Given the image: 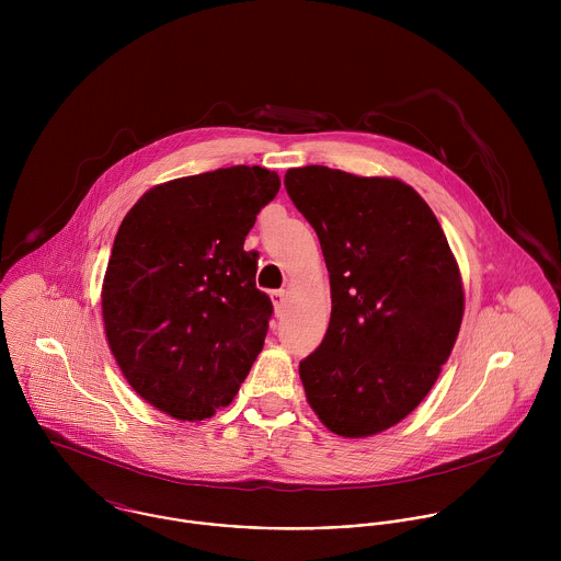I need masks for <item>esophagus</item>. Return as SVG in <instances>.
Here are the masks:
<instances>
[{"instance_id":"obj_1","label":"esophagus","mask_w":561,"mask_h":561,"mask_svg":"<svg viewBox=\"0 0 561 561\" xmlns=\"http://www.w3.org/2000/svg\"><path fill=\"white\" fill-rule=\"evenodd\" d=\"M272 298V305H274V311L280 316L283 313V307H285V300H287V291L285 289H276L270 294Z\"/></svg>"}]
</instances>
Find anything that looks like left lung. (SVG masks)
Returning <instances> with one entry per match:
<instances>
[{
    "instance_id": "8db88e82",
    "label": "left lung",
    "mask_w": 561,
    "mask_h": 561,
    "mask_svg": "<svg viewBox=\"0 0 561 561\" xmlns=\"http://www.w3.org/2000/svg\"><path fill=\"white\" fill-rule=\"evenodd\" d=\"M285 187L320 238L332 311L300 363L307 400L345 438L385 432L434 387L465 316L456 256L400 179L291 168Z\"/></svg>"
}]
</instances>
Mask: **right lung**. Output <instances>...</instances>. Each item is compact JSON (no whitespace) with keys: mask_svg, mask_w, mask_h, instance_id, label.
Listing matches in <instances>:
<instances>
[{"mask_svg":"<svg viewBox=\"0 0 561 561\" xmlns=\"http://www.w3.org/2000/svg\"><path fill=\"white\" fill-rule=\"evenodd\" d=\"M278 187L261 165L181 176L151 187L116 233L105 336L131 389L174 419L229 405L263 350L274 309L243 241Z\"/></svg>","mask_w":561,"mask_h":561,"instance_id":"obj_1","label":"right lung"}]
</instances>
